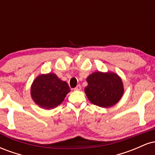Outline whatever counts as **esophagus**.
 <instances>
[{
  "label": "esophagus",
  "mask_w": 155,
  "mask_h": 155,
  "mask_svg": "<svg viewBox=\"0 0 155 155\" xmlns=\"http://www.w3.org/2000/svg\"><path fill=\"white\" fill-rule=\"evenodd\" d=\"M81 86L80 84H79L74 88V90H76V91H79V90H81Z\"/></svg>",
  "instance_id": "esophagus-1"
}]
</instances>
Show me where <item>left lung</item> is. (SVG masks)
Listing matches in <instances>:
<instances>
[{
    "instance_id": "1",
    "label": "left lung",
    "mask_w": 155,
    "mask_h": 155,
    "mask_svg": "<svg viewBox=\"0 0 155 155\" xmlns=\"http://www.w3.org/2000/svg\"><path fill=\"white\" fill-rule=\"evenodd\" d=\"M84 92L89 101L97 106L108 108L120 101L124 93L121 78L113 72H95L87 78Z\"/></svg>"
}]
</instances>
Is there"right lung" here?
<instances>
[{
  "label": "right lung",
  "instance_id": "add662e5",
  "mask_svg": "<svg viewBox=\"0 0 155 155\" xmlns=\"http://www.w3.org/2000/svg\"><path fill=\"white\" fill-rule=\"evenodd\" d=\"M70 91L67 82L62 81L54 74L37 76L31 88L33 101L44 109H51L61 104Z\"/></svg>",
  "mask_w": 155,
  "mask_h": 155
}]
</instances>
